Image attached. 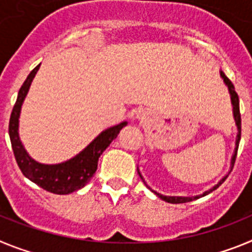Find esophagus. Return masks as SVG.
<instances>
[{
	"label": "esophagus",
	"instance_id": "obj_1",
	"mask_svg": "<svg viewBox=\"0 0 252 252\" xmlns=\"http://www.w3.org/2000/svg\"><path fill=\"white\" fill-rule=\"evenodd\" d=\"M136 119H139L140 121H146L149 119V112L148 111L140 110L136 112Z\"/></svg>",
	"mask_w": 252,
	"mask_h": 252
}]
</instances>
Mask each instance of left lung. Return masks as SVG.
<instances>
[{
  "label": "left lung",
  "instance_id": "obj_1",
  "mask_svg": "<svg viewBox=\"0 0 252 252\" xmlns=\"http://www.w3.org/2000/svg\"><path fill=\"white\" fill-rule=\"evenodd\" d=\"M221 77L223 78V82L226 83V86L228 87V91H230V94H231V102H232V106H233V117H235V121H236V125H237V130H239V133H237V140H236V149H235V153H233L232 155V160H231V164H235V160H236V155H237V149H239V144H240V139H241V113H240V102H239V95H237V93H236L235 91V87H233L232 82L228 79V78L226 77V74H224L223 72H221ZM137 173H139L140 178H141L142 180H144V178H142V175L140 174L139 169H137ZM227 175L224 178H222L220 182H218L217 184H216L213 188H211L209 190H206V192L203 193V194L201 195H195V197H169V195H162L160 194V193H157V192H153L155 193V194L158 195L159 198H161L162 201L168 202V203H187V202H192L194 201V199H198V198L201 197H204V195L209 194L211 192H213L215 189H217L218 187L221 186L222 183H223L224 180H226Z\"/></svg>",
  "mask_w": 252,
  "mask_h": 252
}]
</instances>
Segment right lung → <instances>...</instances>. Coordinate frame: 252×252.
Here are the masks:
<instances>
[{
	"instance_id": "add662e5",
	"label": "right lung",
	"mask_w": 252,
	"mask_h": 252,
	"mask_svg": "<svg viewBox=\"0 0 252 252\" xmlns=\"http://www.w3.org/2000/svg\"><path fill=\"white\" fill-rule=\"evenodd\" d=\"M39 68L40 64L31 70L17 94L16 103L11 112L10 125H8L11 145H12L17 165L22 171V174L28 179L54 194H69V193L83 188L90 182L91 178L94 175L95 170H97L98 159L102 153L110 146L113 139L117 137L121 128L125 127L127 122H121L113 127L102 131L83 151H81L78 155L66 161L60 162V164H53V165L35 161L34 159L29 157V154L26 153L20 141L19 117L20 112H21L22 102L28 94L31 82L34 79Z\"/></svg>"
}]
</instances>
